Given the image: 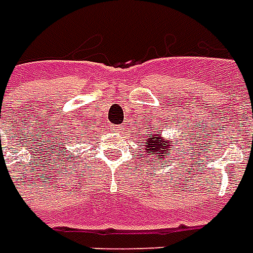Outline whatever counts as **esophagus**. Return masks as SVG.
Segmentation results:
<instances>
[{
	"label": "esophagus",
	"instance_id": "34e87169",
	"mask_svg": "<svg viewBox=\"0 0 253 253\" xmlns=\"http://www.w3.org/2000/svg\"><path fill=\"white\" fill-rule=\"evenodd\" d=\"M111 130L114 132H119L121 131V127L117 126V125H111Z\"/></svg>",
	"mask_w": 253,
	"mask_h": 253
}]
</instances>
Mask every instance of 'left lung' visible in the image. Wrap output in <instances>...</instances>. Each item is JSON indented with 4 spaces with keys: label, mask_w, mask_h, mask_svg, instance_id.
Wrapping results in <instances>:
<instances>
[{
    "label": "left lung",
    "mask_w": 253,
    "mask_h": 253,
    "mask_svg": "<svg viewBox=\"0 0 253 253\" xmlns=\"http://www.w3.org/2000/svg\"><path fill=\"white\" fill-rule=\"evenodd\" d=\"M146 136L147 138L141 143V146H145L146 153H150V155H154L157 158H161L162 162L166 161L168 155L173 153L171 149H170L171 147V141H166L164 136H162V131L154 132L153 131V127H151V132L150 134H146Z\"/></svg>",
    "instance_id": "1"
}]
</instances>
